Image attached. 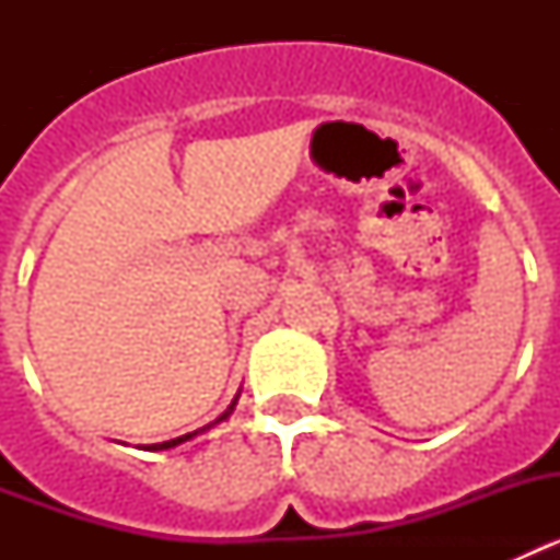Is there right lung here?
Masks as SVG:
<instances>
[{"label": "right lung", "mask_w": 560, "mask_h": 560, "mask_svg": "<svg viewBox=\"0 0 560 560\" xmlns=\"http://www.w3.org/2000/svg\"><path fill=\"white\" fill-rule=\"evenodd\" d=\"M237 398H241V393L235 395V398H232V404L230 407L224 409V412L219 415V418L212 420V423H207V427H201V429H196V432H190V434H182V438H173V440H165V443H153V446H142V452H165V448H176V446H182V443H187V440H192V438H199V434H205V432H210L212 427H219V423H224L226 418H230L232 412H235V404H237Z\"/></svg>", "instance_id": "1"}]
</instances>
